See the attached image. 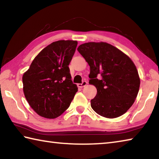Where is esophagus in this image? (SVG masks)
Wrapping results in <instances>:
<instances>
[{
  "label": "esophagus",
  "mask_w": 159,
  "mask_h": 159,
  "mask_svg": "<svg viewBox=\"0 0 159 159\" xmlns=\"http://www.w3.org/2000/svg\"><path fill=\"white\" fill-rule=\"evenodd\" d=\"M87 85V82L84 80V81H83L81 83H79V84H77V86L79 88H83L85 87V86Z\"/></svg>",
  "instance_id": "esophagus-1"
}]
</instances>
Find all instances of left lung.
Returning a JSON list of instances; mask_svg holds the SVG:
<instances>
[{
	"label": "left lung",
	"instance_id": "obj_1",
	"mask_svg": "<svg viewBox=\"0 0 159 159\" xmlns=\"http://www.w3.org/2000/svg\"><path fill=\"white\" fill-rule=\"evenodd\" d=\"M78 51L89 64V83L98 93L91 107L102 116L114 118L123 115L133 105L139 92L138 71L130 57L104 42L80 45Z\"/></svg>",
	"mask_w": 159,
	"mask_h": 159
}]
</instances>
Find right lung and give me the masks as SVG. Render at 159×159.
I'll use <instances>...</instances> for the list:
<instances>
[{
  "label": "right lung",
  "instance_id": "1",
  "mask_svg": "<svg viewBox=\"0 0 159 159\" xmlns=\"http://www.w3.org/2000/svg\"><path fill=\"white\" fill-rule=\"evenodd\" d=\"M76 41H57L45 47L23 75V90L29 105L41 116L55 118L69 108L78 91L69 64Z\"/></svg>",
  "mask_w": 159,
  "mask_h": 159
}]
</instances>
